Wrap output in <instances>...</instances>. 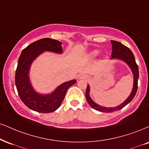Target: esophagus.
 Returning a JSON list of instances; mask_svg holds the SVG:
<instances>
[{"label": "esophagus", "mask_w": 149, "mask_h": 149, "mask_svg": "<svg viewBox=\"0 0 149 149\" xmlns=\"http://www.w3.org/2000/svg\"><path fill=\"white\" fill-rule=\"evenodd\" d=\"M79 79H87V77H86L85 74H81L79 76Z\"/></svg>", "instance_id": "esophagus-1"}]
</instances>
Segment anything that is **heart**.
<instances>
[{"label":"heart","mask_w":149,"mask_h":149,"mask_svg":"<svg viewBox=\"0 0 149 149\" xmlns=\"http://www.w3.org/2000/svg\"><path fill=\"white\" fill-rule=\"evenodd\" d=\"M97 54H98V52H97V51H93V52H92L91 54H90V56L92 58H94Z\"/></svg>","instance_id":"obj_1"}]
</instances>
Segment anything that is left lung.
<instances>
[{
	"label": "left lung",
	"mask_w": 149,
	"mask_h": 149,
	"mask_svg": "<svg viewBox=\"0 0 149 149\" xmlns=\"http://www.w3.org/2000/svg\"><path fill=\"white\" fill-rule=\"evenodd\" d=\"M112 47H113V52H112V59L113 58H117V59H120L124 61L125 63L128 64L130 68L131 69L132 72L133 74L134 81H133V90L131 95L129 97L126 99V101H124L120 105L116 106V107H111L107 108L104 107V106H101L96 103H95L93 100H91V97H90L89 92H90V86L88 85L86 91V98L87 100V102L88 104L91 106L93 109L97 110V111L100 112H104V113H112V112L119 111L123 108L124 106H126L128 103H130L132 100L134 98L135 94L137 93V81H138L139 79V70L138 65H137L136 61H135V56L131 52V50L128 47L125 46L121 43L116 41H111Z\"/></svg>",
	"instance_id": "1"
}]
</instances>
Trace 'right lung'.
<instances>
[{
	"instance_id": "1",
	"label": "right lung",
	"mask_w": 149,
	"mask_h": 149,
	"mask_svg": "<svg viewBox=\"0 0 149 149\" xmlns=\"http://www.w3.org/2000/svg\"><path fill=\"white\" fill-rule=\"evenodd\" d=\"M62 43L49 38H44L31 43L22 51L18 61L15 84L18 95L25 106L32 111L42 113H52L59 107L68 89L77 82L71 80L62 84L49 95H40L33 89L29 79L30 65L44 51L62 53Z\"/></svg>"
}]
</instances>
